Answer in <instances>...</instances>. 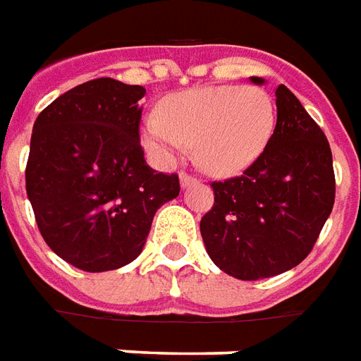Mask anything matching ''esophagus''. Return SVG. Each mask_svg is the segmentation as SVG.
<instances>
[{"label": "esophagus", "instance_id": "obj_1", "mask_svg": "<svg viewBox=\"0 0 361 361\" xmlns=\"http://www.w3.org/2000/svg\"><path fill=\"white\" fill-rule=\"evenodd\" d=\"M178 178H180V186H183V188H186V186H192L198 183V178H196V176L188 175V173H185V171L180 173V176H178Z\"/></svg>", "mask_w": 361, "mask_h": 361}]
</instances>
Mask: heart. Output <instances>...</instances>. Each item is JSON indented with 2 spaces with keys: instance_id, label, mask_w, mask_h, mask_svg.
Masks as SVG:
<instances>
[{
  "instance_id": "heart-1",
  "label": "heart",
  "mask_w": 361,
  "mask_h": 361,
  "mask_svg": "<svg viewBox=\"0 0 361 361\" xmlns=\"http://www.w3.org/2000/svg\"><path fill=\"white\" fill-rule=\"evenodd\" d=\"M276 128L272 97L252 85L196 87L167 97L142 124L145 149L169 163L192 145L206 173L237 175L257 159Z\"/></svg>"
}]
</instances>
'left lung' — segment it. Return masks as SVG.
Instances as JSON below:
<instances>
[{"label":"left lung","instance_id":"8db88e82","mask_svg":"<svg viewBox=\"0 0 361 361\" xmlns=\"http://www.w3.org/2000/svg\"><path fill=\"white\" fill-rule=\"evenodd\" d=\"M276 109L264 152L243 175L212 183L214 206L200 221L209 258L237 280H262L298 267L334 206L336 183L324 132L286 85L276 89Z\"/></svg>","mask_w":361,"mask_h":361}]
</instances>
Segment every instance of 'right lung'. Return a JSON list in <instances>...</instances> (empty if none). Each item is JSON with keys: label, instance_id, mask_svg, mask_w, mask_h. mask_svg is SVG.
Segmentation results:
<instances>
[{"label": "right lung", "instance_id": "obj_1", "mask_svg": "<svg viewBox=\"0 0 361 361\" xmlns=\"http://www.w3.org/2000/svg\"><path fill=\"white\" fill-rule=\"evenodd\" d=\"M142 85L99 78L38 114L25 171L46 245L79 270L126 267L155 212L180 192L178 176L153 171L140 144Z\"/></svg>", "mask_w": 361, "mask_h": 361}]
</instances>
